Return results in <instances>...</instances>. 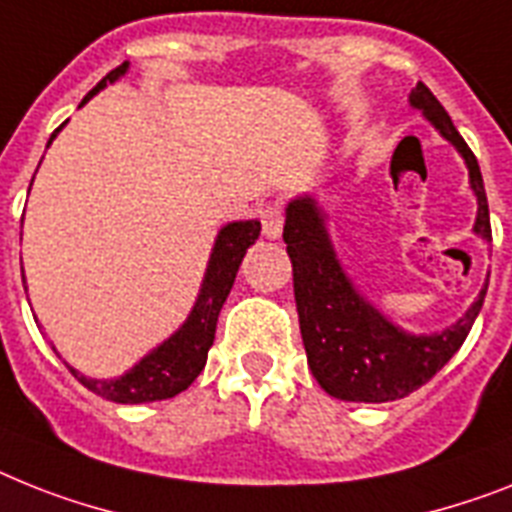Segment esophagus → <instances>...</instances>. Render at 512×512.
I'll list each match as a JSON object with an SVG mask.
<instances>
[{
	"label": "esophagus",
	"mask_w": 512,
	"mask_h": 512,
	"mask_svg": "<svg viewBox=\"0 0 512 512\" xmlns=\"http://www.w3.org/2000/svg\"><path fill=\"white\" fill-rule=\"evenodd\" d=\"M259 219L266 238H280L282 225H285V211H282V206L266 204L264 209L259 211Z\"/></svg>",
	"instance_id": "1"
}]
</instances>
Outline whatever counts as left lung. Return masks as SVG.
<instances>
[{
  "instance_id": "1",
  "label": "left lung",
  "mask_w": 512,
  "mask_h": 512,
  "mask_svg": "<svg viewBox=\"0 0 512 512\" xmlns=\"http://www.w3.org/2000/svg\"><path fill=\"white\" fill-rule=\"evenodd\" d=\"M411 104L421 109L466 159L471 188L479 198L474 230L481 238L492 240L487 190L474 151L468 149L450 114L421 80L411 91ZM282 238L287 243V256L293 261L295 306L308 366L332 398L387 403L411 395L455 356V350L474 327L487 295L484 287L466 316L437 335H405L353 290L329 246L324 219L314 198H298L287 206Z\"/></svg>"
}]
</instances>
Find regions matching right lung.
<instances>
[{"instance_id": "add662e5", "label": "right lung", "mask_w": 512, "mask_h": 512, "mask_svg": "<svg viewBox=\"0 0 512 512\" xmlns=\"http://www.w3.org/2000/svg\"><path fill=\"white\" fill-rule=\"evenodd\" d=\"M128 70V62H122L120 67L109 70L104 78L96 83L88 96L83 99L86 104L96 91L117 80L120 75H125ZM59 133V128L54 130L49 143L54 141V135ZM261 225L259 222H232L225 230L219 232L217 243H214V251H211L209 269H206L204 287H201V295H198L196 306L190 311L188 322L177 329L175 335L167 342H162L154 353L143 358L138 366L125 374L120 379H86L83 374L67 366L73 371V377H78V382L83 387H88L91 392L101 395V398L114 400V403H154V400H167L180 395L183 390H188L190 382L201 374V369L206 366V356H209L211 342H214V332H217V319L219 311H222V303L227 301V295L232 290V282H235V274H238V266L246 256L248 246H253L259 240Z\"/></svg>"}]
</instances>
